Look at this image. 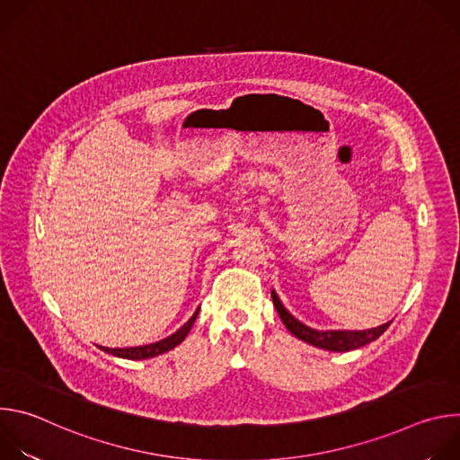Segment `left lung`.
Wrapping results in <instances>:
<instances>
[{"label":"left lung","instance_id":"1","mask_svg":"<svg viewBox=\"0 0 460 460\" xmlns=\"http://www.w3.org/2000/svg\"><path fill=\"white\" fill-rule=\"evenodd\" d=\"M271 298H273V304L280 314V320L284 322V325L288 327V330L291 332V335H295L296 339L314 346V348H320V349H325V351H351V349H357V348H362L373 341H376L387 327L391 322H385L378 327H371V330H364V332H349V330H327V332H320V330H313V327L302 323L300 320H296L286 307L284 304L280 302L279 295L275 293V289H271Z\"/></svg>","mask_w":460,"mask_h":460}]
</instances>
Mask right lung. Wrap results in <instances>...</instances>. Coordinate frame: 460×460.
<instances>
[{
    "instance_id": "1",
    "label": "right lung",
    "mask_w": 460,
    "mask_h": 460,
    "mask_svg": "<svg viewBox=\"0 0 460 460\" xmlns=\"http://www.w3.org/2000/svg\"><path fill=\"white\" fill-rule=\"evenodd\" d=\"M199 311H200V307L192 313V316L180 327V330H176L172 335H169L164 341H158V342H153V344H147V346H137V348H118V349L105 348L103 351H107L114 357H119V358H128V360H144V358H153V357H158L162 353H167V351H171L172 348H176L178 344H181L185 341L196 316H199Z\"/></svg>"
}]
</instances>
